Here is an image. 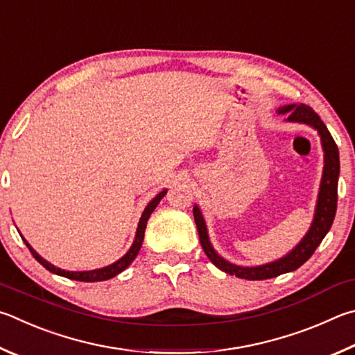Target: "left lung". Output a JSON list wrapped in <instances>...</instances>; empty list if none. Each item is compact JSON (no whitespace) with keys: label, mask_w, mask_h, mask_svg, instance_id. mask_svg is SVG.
Here are the masks:
<instances>
[{"label":"left lung","mask_w":355,"mask_h":355,"mask_svg":"<svg viewBox=\"0 0 355 355\" xmlns=\"http://www.w3.org/2000/svg\"><path fill=\"white\" fill-rule=\"evenodd\" d=\"M278 114H284L287 122H295V124H306L317 130L321 147H323L324 153V166H323V175H321L317 205H315L313 220L309 227L304 237L295 245V247L288 251L279 259L272 261L268 263H262V266L254 267H243L236 266V263L230 262L217 253L216 248L212 247L208 234V227H206L205 217L200 211L198 205H194V220L198 230L200 243L205 250L206 256L214 266L222 270V272L228 273L231 276H237V278L248 279V281H261V279H270L276 278L282 273L293 272V270L300 268L309 257L313 254L324 236L329 233L332 227L335 211H337V188H338V175H340V157H338V147L335 144L334 138L331 137L329 130L324 125V122L320 119V116L315 113L311 107L304 104H290L279 107L276 110Z\"/></svg>","instance_id":"8db88e82"}]
</instances>
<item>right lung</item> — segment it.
<instances>
[{"mask_svg":"<svg viewBox=\"0 0 355 355\" xmlns=\"http://www.w3.org/2000/svg\"><path fill=\"white\" fill-rule=\"evenodd\" d=\"M167 189H163L159 192V194H157L155 197H153L149 203H147V206L143 211V214H141V218L138 222V228H137V233H135V239H133V243L132 247L128 248L127 253L121 257V259H118L116 262L110 263V266L107 267H102V268H94V270H83V272H69V270H63V268H59L53 266V263L48 262L46 259H43V257L37 253V251L31 247L29 242L24 239V237L21 236L23 242L28 245L29 251L32 253V256L35 257V259L42 263V266L49 270L51 273L54 275H59V276H65V278L68 279H74V281H82V282H98V281H107V279H112L114 278L116 275H119L121 272H124V270L130 266V263L135 261V257L138 256L139 250H141V245H143V241H144V231H146V225H147V220H149V217L153 211H155V208L159 203V200L163 198L166 196Z\"/></svg>","mask_w":355,"mask_h":355,"instance_id":"add662e5","label":"right lung"}]
</instances>
